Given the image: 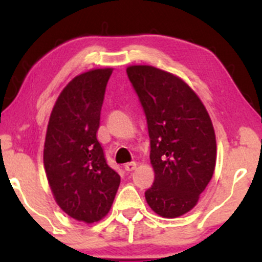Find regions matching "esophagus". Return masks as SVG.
I'll use <instances>...</instances> for the list:
<instances>
[{"label":"esophagus","mask_w":262,"mask_h":262,"mask_svg":"<svg viewBox=\"0 0 262 262\" xmlns=\"http://www.w3.org/2000/svg\"><path fill=\"white\" fill-rule=\"evenodd\" d=\"M135 167H137V162H135V161L127 162V164L124 165V169H125V171H128V172H130V171L135 170Z\"/></svg>","instance_id":"1"}]
</instances>
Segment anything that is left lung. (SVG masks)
Here are the masks:
<instances>
[{
    "mask_svg": "<svg viewBox=\"0 0 262 262\" xmlns=\"http://www.w3.org/2000/svg\"><path fill=\"white\" fill-rule=\"evenodd\" d=\"M143 106L155 180L146 202L156 214L176 218L191 210L215 167L212 121L193 90L175 75L149 65L127 69Z\"/></svg>",
    "mask_w": 262,
    "mask_h": 262,
    "instance_id": "1",
    "label": "left lung"
}]
</instances>
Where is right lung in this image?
Masks as SVG:
<instances>
[{
  "instance_id": "1",
  "label": "right lung",
  "mask_w": 262,
  "mask_h": 262,
  "mask_svg": "<svg viewBox=\"0 0 262 262\" xmlns=\"http://www.w3.org/2000/svg\"><path fill=\"white\" fill-rule=\"evenodd\" d=\"M112 71L95 69L74 77L54 104L45 137L44 167L54 198L66 214L85 223L110 212L121 183L96 135Z\"/></svg>"
}]
</instances>
